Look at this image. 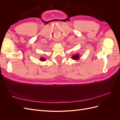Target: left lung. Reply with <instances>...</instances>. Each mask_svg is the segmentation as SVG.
I'll use <instances>...</instances> for the list:
<instances>
[{
	"instance_id": "obj_1",
	"label": "left lung",
	"mask_w": 120,
	"mask_h": 120,
	"mask_svg": "<svg viewBox=\"0 0 120 120\" xmlns=\"http://www.w3.org/2000/svg\"><path fill=\"white\" fill-rule=\"evenodd\" d=\"M72 59L74 60H77V59H79V56L78 54H75V55L73 56H72Z\"/></svg>"
}]
</instances>
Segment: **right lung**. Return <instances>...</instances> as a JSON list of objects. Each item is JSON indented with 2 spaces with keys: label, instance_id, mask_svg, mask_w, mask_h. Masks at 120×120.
I'll return each instance as SVG.
<instances>
[{
  "label": "right lung",
  "instance_id": "obj_1",
  "mask_svg": "<svg viewBox=\"0 0 120 120\" xmlns=\"http://www.w3.org/2000/svg\"><path fill=\"white\" fill-rule=\"evenodd\" d=\"M41 60H42V61H45V59H44V58H41Z\"/></svg>",
  "mask_w": 120,
  "mask_h": 120
}]
</instances>
